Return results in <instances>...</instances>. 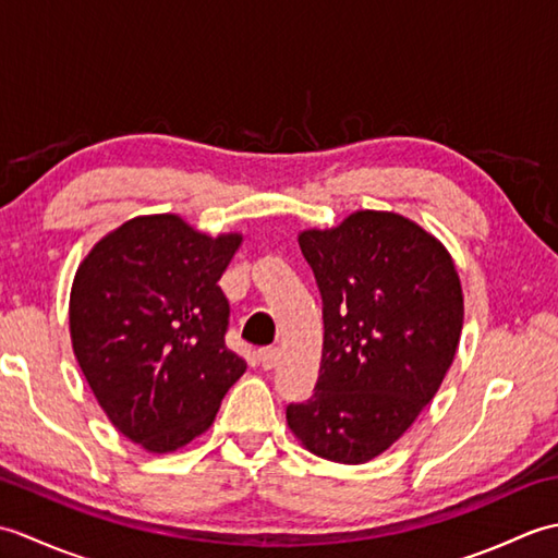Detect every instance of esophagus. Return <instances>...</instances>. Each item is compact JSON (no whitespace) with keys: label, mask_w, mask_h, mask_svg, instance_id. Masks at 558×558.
<instances>
[{"label":"esophagus","mask_w":558,"mask_h":558,"mask_svg":"<svg viewBox=\"0 0 558 558\" xmlns=\"http://www.w3.org/2000/svg\"><path fill=\"white\" fill-rule=\"evenodd\" d=\"M278 360H280L278 348H264V350H258V362H260V366H264L266 372H270L272 366L278 364Z\"/></svg>","instance_id":"1"}]
</instances>
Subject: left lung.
Returning a JSON list of instances; mask_svg holds the SVG:
<instances>
[{
  "instance_id": "8db88e82",
  "label": "left lung",
  "mask_w": 558,
  "mask_h": 558,
  "mask_svg": "<svg viewBox=\"0 0 558 558\" xmlns=\"http://www.w3.org/2000/svg\"><path fill=\"white\" fill-rule=\"evenodd\" d=\"M324 302L314 396L288 408L310 453L362 465L429 405L453 364L465 302L448 248L390 210L298 236Z\"/></svg>"
}]
</instances>
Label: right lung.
<instances>
[{
  "instance_id": "1",
  "label": "right lung",
  "mask_w": 558,
  "mask_h": 558,
  "mask_svg": "<svg viewBox=\"0 0 558 558\" xmlns=\"http://www.w3.org/2000/svg\"><path fill=\"white\" fill-rule=\"evenodd\" d=\"M240 246V232L210 236L158 213L105 234L76 268V362L117 432L148 453L204 434L246 372L225 345L230 304L218 286Z\"/></svg>"
}]
</instances>
